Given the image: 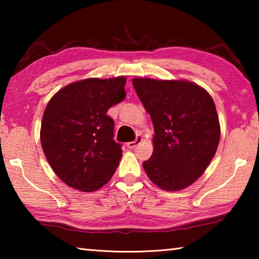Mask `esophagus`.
<instances>
[{
  "instance_id": "obj_1",
  "label": "esophagus",
  "mask_w": 259,
  "mask_h": 259,
  "mask_svg": "<svg viewBox=\"0 0 259 259\" xmlns=\"http://www.w3.org/2000/svg\"><path fill=\"white\" fill-rule=\"evenodd\" d=\"M140 142H142V137H140V136H137V138H136V140H134V142L126 143V147H128V148H135L136 146L139 145Z\"/></svg>"
}]
</instances>
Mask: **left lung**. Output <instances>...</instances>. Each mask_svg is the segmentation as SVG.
Listing matches in <instances>:
<instances>
[{"mask_svg": "<svg viewBox=\"0 0 259 259\" xmlns=\"http://www.w3.org/2000/svg\"><path fill=\"white\" fill-rule=\"evenodd\" d=\"M133 84L154 124V150L144 170L164 191L190 186L205 171L221 139L211 96L184 80L136 77Z\"/></svg>", "mask_w": 259, "mask_h": 259, "instance_id": "left-lung-1", "label": "left lung"}]
</instances>
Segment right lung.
<instances>
[{
    "instance_id": "obj_1",
    "label": "right lung",
    "mask_w": 259,
    "mask_h": 259,
    "mask_svg": "<svg viewBox=\"0 0 259 259\" xmlns=\"http://www.w3.org/2000/svg\"><path fill=\"white\" fill-rule=\"evenodd\" d=\"M126 78H85L60 89L48 103L41 145L52 170L68 186L94 192L111 181L122 156L107 115L125 98Z\"/></svg>"
}]
</instances>
